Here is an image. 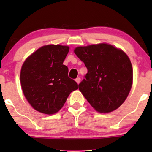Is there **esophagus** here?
Wrapping results in <instances>:
<instances>
[{
	"instance_id": "34e87169",
	"label": "esophagus",
	"mask_w": 152,
	"mask_h": 152,
	"mask_svg": "<svg viewBox=\"0 0 152 152\" xmlns=\"http://www.w3.org/2000/svg\"><path fill=\"white\" fill-rule=\"evenodd\" d=\"M75 81H76V82L79 84H80V77H77L75 79Z\"/></svg>"
}]
</instances>
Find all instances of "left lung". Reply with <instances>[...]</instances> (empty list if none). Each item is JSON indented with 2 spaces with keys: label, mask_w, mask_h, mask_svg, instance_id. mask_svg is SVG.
Instances as JSON below:
<instances>
[{
  "label": "left lung",
  "mask_w": 152,
  "mask_h": 152,
  "mask_svg": "<svg viewBox=\"0 0 152 152\" xmlns=\"http://www.w3.org/2000/svg\"><path fill=\"white\" fill-rule=\"evenodd\" d=\"M74 52L88 70L79 84L87 101L100 113L120 107L132 86L133 69L127 55L107 43L77 47Z\"/></svg>",
  "instance_id": "obj_1"
}]
</instances>
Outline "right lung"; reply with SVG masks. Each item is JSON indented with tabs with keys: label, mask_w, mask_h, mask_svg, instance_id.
Instances as JSON below:
<instances>
[{
	"label": "right lung",
	"mask_w": 152,
	"mask_h": 152,
	"mask_svg": "<svg viewBox=\"0 0 152 152\" xmlns=\"http://www.w3.org/2000/svg\"><path fill=\"white\" fill-rule=\"evenodd\" d=\"M69 47L48 45L32 54L23 64L20 84L23 94L37 111L54 114L65 104L70 93L78 88L68 75L63 62Z\"/></svg>",
	"instance_id": "obj_1"
}]
</instances>
